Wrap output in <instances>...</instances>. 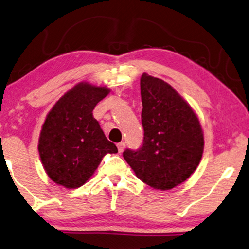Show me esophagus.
<instances>
[{
  "instance_id": "1",
  "label": "esophagus",
  "mask_w": 249,
  "mask_h": 249,
  "mask_svg": "<svg viewBox=\"0 0 249 249\" xmlns=\"http://www.w3.org/2000/svg\"><path fill=\"white\" fill-rule=\"evenodd\" d=\"M117 146H118V151L122 152L125 148V143H124V142H120V143L117 144Z\"/></svg>"
}]
</instances>
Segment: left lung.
<instances>
[{
  "mask_svg": "<svg viewBox=\"0 0 249 249\" xmlns=\"http://www.w3.org/2000/svg\"><path fill=\"white\" fill-rule=\"evenodd\" d=\"M143 142L125 149L124 160L153 189L171 190L191 177L202 159L204 137L190 105L164 80L140 79Z\"/></svg>",
  "mask_w": 249,
  "mask_h": 249,
  "instance_id": "left-lung-1",
  "label": "left lung"
}]
</instances>
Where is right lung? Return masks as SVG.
<instances>
[{
    "label": "right lung",
    "instance_id": "right-lung-1",
    "mask_svg": "<svg viewBox=\"0 0 249 249\" xmlns=\"http://www.w3.org/2000/svg\"><path fill=\"white\" fill-rule=\"evenodd\" d=\"M109 91L107 87L80 83L48 112L38 151L47 175L57 184L67 189L84 185L106 153L118 152L92 116L96 105Z\"/></svg>",
    "mask_w": 249,
    "mask_h": 249
}]
</instances>
